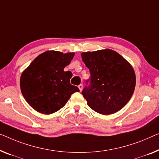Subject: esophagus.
Returning a JSON list of instances; mask_svg holds the SVG:
<instances>
[{
  "mask_svg": "<svg viewBox=\"0 0 159 159\" xmlns=\"http://www.w3.org/2000/svg\"><path fill=\"white\" fill-rule=\"evenodd\" d=\"M79 89L80 90V91H81L83 90V84H80L79 86Z\"/></svg>",
  "mask_w": 159,
  "mask_h": 159,
  "instance_id": "esophagus-1",
  "label": "esophagus"
}]
</instances>
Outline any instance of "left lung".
Returning a JSON list of instances; mask_svg holds the SVG:
<instances>
[{"label": "left lung", "instance_id": "left-lung-1", "mask_svg": "<svg viewBox=\"0 0 159 159\" xmlns=\"http://www.w3.org/2000/svg\"><path fill=\"white\" fill-rule=\"evenodd\" d=\"M81 57L91 73L89 86L82 91L88 106L102 115L118 112L134 92L136 74L132 66L111 49L84 52Z\"/></svg>", "mask_w": 159, "mask_h": 159}]
</instances>
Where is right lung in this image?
Instances as JSON below:
<instances>
[{
  "instance_id": "right-lung-1",
  "label": "right lung",
  "mask_w": 159,
  "mask_h": 159,
  "mask_svg": "<svg viewBox=\"0 0 159 159\" xmlns=\"http://www.w3.org/2000/svg\"><path fill=\"white\" fill-rule=\"evenodd\" d=\"M74 55L47 51L23 70L20 79L21 93L34 110L51 114L62 108L73 93L79 91V88L70 84L71 72L64 71Z\"/></svg>"
}]
</instances>
